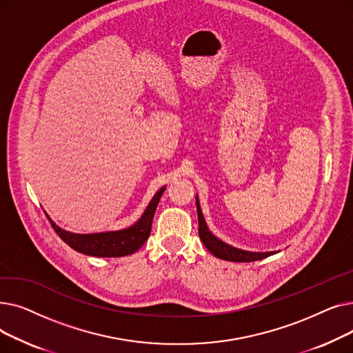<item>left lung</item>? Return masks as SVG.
I'll return each mask as SVG.
<instances>
[{
    "instance_id": "obj_1",
    "label": "left lung",
    "mask_w": 353,
    "mask_h": 353,
    "mask_svg": "<svg viewBox=\"0 0 353 353\" xmlns=\"http://www.w3.org/2000/svg\"><path fill=\"white\" fill-rule=\"evenodd\" d=\"M196 206H197V217H199V236L203 245L206 249L216 257L223 259V261L229 262H254L262 261L265 257H269L272 254H276V252H248L243 249H237L232 245H228L223 240H220L217 236H214L209 228L205 217H203L201 208L199 203V197H196Z\"/></svg>"
}]
</instances>
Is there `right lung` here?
I'll use <instances>...</instances> for the list:
<instances>
[{
  "instance_id": "right-lung-1",
  "label": "right lung",
  "mask_w": 353,
  "mask_h": 353,
  "mask_svg": "<svg viewBox=\"0 0 353 353\" xmlns=\"http://www.w3.org/2000/svg\"><path fill=\"white\" fill-rule=\"evenodd\" d=\"M165 186H163L148 203L141 217L134 225L128 226L121 230H110L100 233H71L68 230L61 229L51 220V217L46 213L47 219L52 229L55 230L63 242H65L70 248L80 253L96 256V257H121L137 252L150 236L152 221L160 201V197Z\"/></svg>"
}]
</instances>
